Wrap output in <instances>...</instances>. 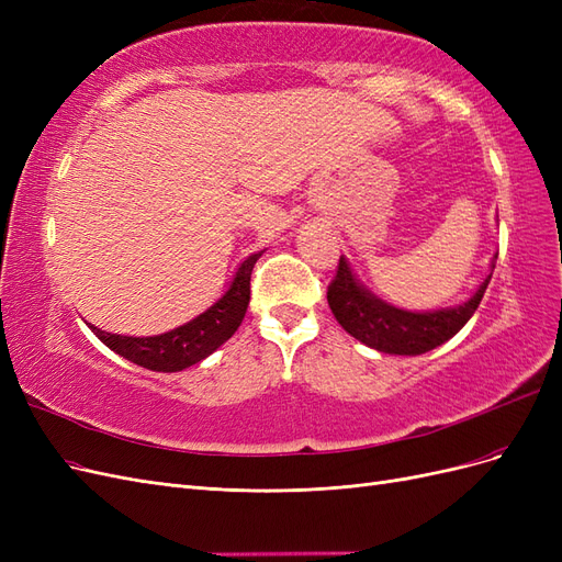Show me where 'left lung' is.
<instances>
[{
  "instance_id": "1",
  "label": "left lung",
  "mask_w": 562,
  "mask_h": 562,
  "mask_svg": "<svg viewBox=\"0 0 562 562\" xmlns=\"http://www.w3.org/2000/svg\"><path fill=\"white\" fill-rule=\"evenodd\" d=\"M492 271H495V262H492ZM490 279L492 274H487V279L479 285V291L464 304H459V307L436 312H405L372 295L351 274L349 262L339 258L337 274L328 285V304L339 326L370 349L398 356H417L448 342L452 335L464 328V323L479 310Z\"/></svg>"
}]
</instances>
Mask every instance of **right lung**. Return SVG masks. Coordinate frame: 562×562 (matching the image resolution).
Instances as JSON below:
<instances>
[{
	"mask_svg": "<svg viewBox=\"0 0 562 562\" xmlns=\"http://www.w3.org/2000/svg\"><path fill=\"white\" fill-rule=\"evenodd\" d=\"M260 255L262 250L248 255L241 267L236 269L227 293L213 307L187 321L184 326L155 337H126L105 333L95 326L89 328L95 333L100 342L135 366L157 372H178L190 368L211 356L220 345H225L236 328L241 326L250 302V271L255 262L260 260Z\"/></svg>",
	"mask_w": 562,
	"mask_h": 562,
	"instance_id": "1",
	"label": "right lung"
}]
</instances>
